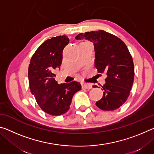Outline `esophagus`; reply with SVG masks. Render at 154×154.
I'll list each match as a JSON object with an SVG mask.
<instances>
[{"instance_id":"obj_1","label":"esophagus","mask_w":154,"mask_h":154,"mask_svg":"<svg viewBox=\"0 0 154 154\" xmlns=\"http://www.w3.org/2000/svg\"><path fill=\"white\" fill-rule=\"evenodd\" d=\"M82 88H85V89H91L92 88V85L91 83H82Z\"/></svg>"}]
</instances>
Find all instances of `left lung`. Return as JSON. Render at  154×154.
Listing matches in <instances>:
<instances>
[{
	"instance_id": "obj_1",
	"label": "left lung",
	"mask_w": 154,
	"mask_h": 154,
	"mask_svg": "<svg viewBox=\"0 0 154 154\" xmlns=\"http://www.w3.org/2000/svg\"><path fill=\"white\" fill-rule=\"evenodd\" d=\"M75 38L94 43L96 69L107 75L102 86L103 96L96 105L103 111L119 109L128 98L134 77L133 60L126 44L118 36L101 30L80 33Z\"/></svg>"
}]
</instances>
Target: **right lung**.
<instances>
[{"instance_id": "right-lung-1", "label": "right lung", "mask_w": 154, "mask_h": 154, "mask_svg": "<svg viewBox=\"0 0 154 154\" xmlns=\"http://www.w3.org/2000/svg\"><path fill=\"white\" fill-rule=\"evenodd\" d=\"M69 42L66 35L52 37L38 47L31 58L28 66V80L31 93L42 110L51 116L66 113L70 109L72 98L82 89L73 81L58 84L52 71L60 67L62 51Z\"/></svg>"}]
</instances>
